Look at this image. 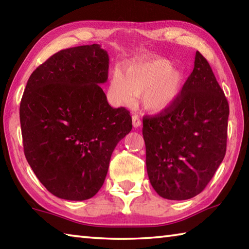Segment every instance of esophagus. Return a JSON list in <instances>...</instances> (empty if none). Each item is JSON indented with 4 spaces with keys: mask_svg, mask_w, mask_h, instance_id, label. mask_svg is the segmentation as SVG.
Instances as JSON below:
<instances>
[{
    "mask_svg": "<svg viewBox=\"0 0 249 249\" xmlns=\"http://www.w3.org/2000/svg\"><path fill=\"white\" fill-rule=\"evenodd\" d=\"M142 125V120L138 115H133V126L134 127H140Z\"/></svg>",
    "mask_w": 249,
    "mask_h": 249,
    "instance_id": "esophagus-1",
    "label": "esophagus"
}]
</instances>
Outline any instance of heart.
Instances as JSON below:
<instances>
[{"mask_svg":"<svg viewBox=\"0 0 249 249\" xmlns=\"http://www.w3.org/2000/svg\"><path fill=\"white\" fill-rule=\"evenodd\" d=\"M183 77L167 59L136 60L116 69L108 84L109 98L116 105H133L137 95L150 111L169 109L181 94Z\"/></svg>","mask_w":249,"mask_h":249,"instance_id":"obj_1","label":"heart"}]
</instances>
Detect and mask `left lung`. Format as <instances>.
I'll return each instance as SVG.
<instances>
[{
  "instance_id": "left-lung-1",
  "label": "left lung",
  "mask_w": 249,
  "mask_h": 249,
  "mask_svg": "<svg viewBox=\"0 0 249 249\" xmlns=\"http://www.w3.org/2000/svg\"><path fill=\"white\" fill-rule=\"evenodd\" d=\"M230 107L202 54L177 102L142 120L147 174L168 200H188L204 190L224 159Z\"/></svg>"
}]
</instances>
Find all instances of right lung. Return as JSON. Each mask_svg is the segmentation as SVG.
I'll use <instances>...</instances> for the list:
<instances>
[{
    "label": "right lung",
    "instance_id": "obj_1",
    "mask_svg": "<svg viewBox=\"0 0 249 249\" xmlns=\"http://www.w3.org/2000/svg\"><path fill=\"white\" fill-rule=\"evenodd\" d=\"M108 54L98 44L53 54L29 77L19 107L24 154L37 178L60 199L94 196L119 142L132 130L124 107L113 108L100 86Z\"/></svg>",
    "mask_w": 249,
    "mask_h": 249
}]
</instances>
